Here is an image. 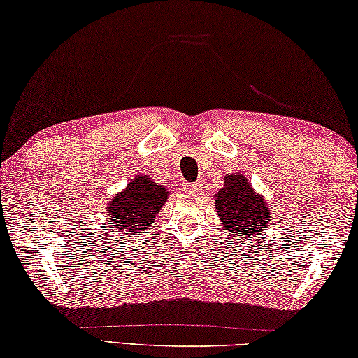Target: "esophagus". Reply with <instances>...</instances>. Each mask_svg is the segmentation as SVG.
<instances>
[{
  "mask_svg": "<svg viewBox=\"0 0 358 358\" xmlns=\"http://www.w3.org/2000/svg\"><path fill=\"white\" fill-rule=\"evenodd\" d=\"M200 190H201V185L196 182L184 185V192H187V193H200Z\"/></svg>",
  "mask_w": 358,
  "mask_h": 358,
  "instance_id": "1",
  "label": "esophagus"
}]
</instances>
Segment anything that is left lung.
<instances>
[{
	"instance_id": "obj_1",
	"label": "left lung",
	"mask_w": 358,
	"mask_h": 358,
	"mask_svg": "<svg viewBox=\"0 0 358 358\" xmlns=\"http://www.w3.org/2000/svg\"><path fill=\"white\" fill-rule=\"evenodd\" d=\"M215 210L231 238H252L268 228L271 213L241 174H230L215 195Z\"/></svg>"
}]
</instances>
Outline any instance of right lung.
Segmentation results:
<instances>
[{"mask_svg": "<svg viewBox=\"0 0 358 358\" xmlns=\"http://www.w3.org/2000/svg\"><path fill=\"white\" fill-rule=\"evenodd\" d=\"M166 198L165 187L155 184L145 174L136 176V179L128 184L127 190L109 203V227L117 231H125L128 236L144 231L154 224L155 215L160 213Z\"/></svg>", "mask_w": 358, "mask_h": 358, "instance_id": "right-lung-1", "label": "right lung"}]
</instances>
